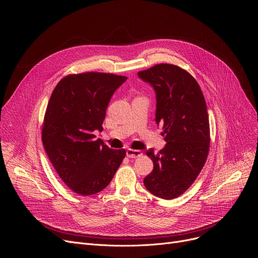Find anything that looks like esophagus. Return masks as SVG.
Listing matches in <instances>:
<instances>
[{
    "mask_svg": "<svg viewBox=\"0 0 258 258\" xmlns=\"http://www.w3.org/2000/svg\"><path fill=\"white\" fill-rule=\"evenodd\" d=\"M126 156L128 158H138L143 156V153L140 150H134V149H127L126 150Z\"/></svg>",
    "mask_w": 258,
    "mask_h": 258,
    "instance_id": "34e87169",
    "label": "esophagus"
}]
</instances>
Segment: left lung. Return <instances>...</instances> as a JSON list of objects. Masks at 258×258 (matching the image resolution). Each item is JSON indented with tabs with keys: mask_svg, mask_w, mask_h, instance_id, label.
I'll list each match as a JSON object with an SVG mask.
<instances>
[{
	"mask_svg": "<svg viewBox=\"0 0 258 258\" xmlns=\"http://www.w3.org/2000/svg\"><path fill=\"white\" fill-rule=\"evenodd\" d=\"M156 94V123L163 124L164 148L146 152L154 168L144 178L146 189L156 197L173 199L186 192L200 173L209 150V119L196 80L176 65L157 64L139 71Z\"/></svg>",
	"mask_w": 258,
	"mask_h": 258,
	"instance_id": "left-lung-1",
	"label": "left lung"
}]
</instances>
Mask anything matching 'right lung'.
Segmentation results:
<instances>
[{"instance_id":"1","label":"right lung","mask_w":258,"mask_h":258,"mask_svg":"<svg viewBox=\"0 0 258 258\" xmlns=\"http://www.w3.org/2000/svg\"><path fill=\"white\" fill-rule=\"evenodd\" d=\"M126 80L101 72L70 75L51 95L42 141L55 170L77 194L105 189L125 157L124 149H110L94 133L103 130L110 99Z\"/></svg>"}]
</instances>
